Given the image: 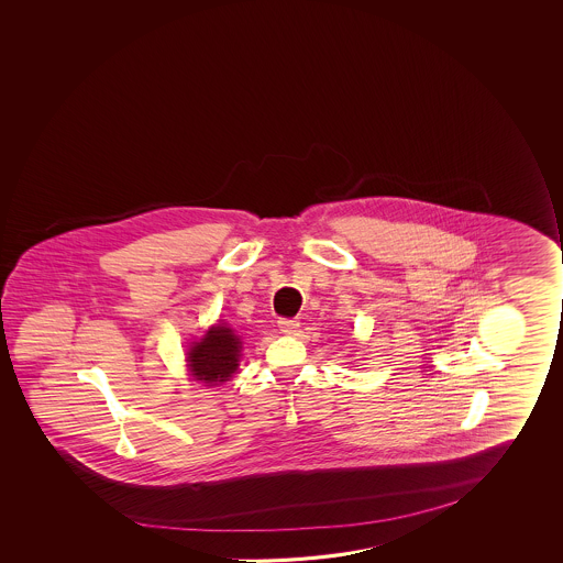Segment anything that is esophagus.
<instances>
[{
  "mask_svg": "<svg viewBox=\"0 0 563 563\" xmlns=\"http://www.w3.org/2000/svg\"><path fill=\"white\" fill-rule=\"evenodd\" d=\"M277 323L278 330L286 333V335H292V333L298 332V328H300V322H298V320H290V318H280Z\"/></svg>",
  "mask_w": 563,
  "mask_h": 563,
  "instance_id": "esophagus-1",
  "label": "esophagus"
}]
</instances>
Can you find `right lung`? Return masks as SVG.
<instances>
[{
    "label": "right lung",
    "instance_id": "obj_1",
    "mask_svg": "<svg viewBox=\"0 0 563 563\" xmlns=\"http://www.w3.org/2000/svg\"><path fill=\"white\" fill-rule=\"evenodd\" d=\"M241 341L231 328L216 325L188 353V367L196 380L220 385L238 371Z\"/></svg>",
    "mask_w": 563,
    "mask_h": 563
}]
</instances>
